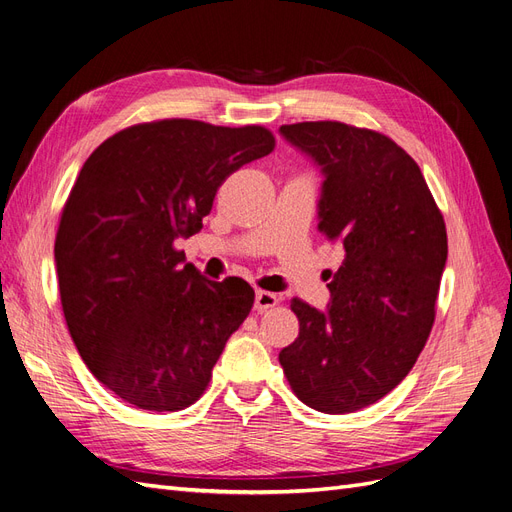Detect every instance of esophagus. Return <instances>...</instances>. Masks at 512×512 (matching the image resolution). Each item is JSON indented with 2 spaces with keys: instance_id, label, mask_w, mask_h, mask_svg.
Returning <instances> with one entry per match:
<instances>
[{
  "instance_id": "esophagus-1",
  "label": "esophagus",
  "mask_w": 512,
  "mask_h": 512,
  "mask_svg": "<svg viewBox=\"0 0 512 512\" xmlns=\"http://www.w3.org/2000/svg\"><path fill=\"white\" fill-rule=\"evenodd\" d=\"M277 303H280V299H277V294H273L269 290H258L256 292V301H254L256 312H267V309L275 307Z\"/></svg>"
}]
</instances>
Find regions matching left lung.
I'll use <instances>...</instances> for the list:
<instances>
[{
    "instance_id": "8db88e82",
    "label": "left lung",
    "mask_w": 512,
    "mask_h": 512,
    "mask_svg": "<svg viewBox=\"0 0 512 512\" xmlns=\"http://www.w3.org/2000/svg\"><path fill=\"white\" fill-rule=\"evenodd\" d=\"M322 168L318 230L344 250L324 312L299 299L280 352L292 393L324 414L376 404L408 376L436 320L444 218L418 164L389 136L342 121L282 126Z\"/></svg>"
}]
</instances>
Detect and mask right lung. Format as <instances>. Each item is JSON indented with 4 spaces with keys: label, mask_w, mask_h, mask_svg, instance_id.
I'll use <instances>...</instances> for the list:
<instances>
[{
    "label": "right lung",
    "mask_w": 512,
    "mask_h": 512,
    "mask_svg": "<svg viewBox=\"0 0 512 512\" xmlns=\"http://www.w3.org/2000/svg\"><path fill=\"white\" fill-rule=\"evenodd\" d=\"M273 147L262 126L162 119L113 134L83 164L55 237L61 309L91 374L126 404L177 412L205 393L254 290L207 280L175 241L203 228L228 175Z\"/></svg>",
    "instance_id": "right-lung-1"
}]
</instances>
